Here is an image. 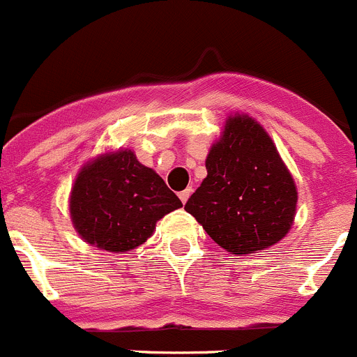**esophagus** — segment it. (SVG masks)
I'll use <instances>...</instances> for the list:
<instances>
[{"mask_svg":"<svg viewBox=\"0 0 357 357\" xmlns=\"http://www.w3.org/2000/svg\"><path fill=\"white\" fill-rule=\"evenodd\" d=\"M190 195H192V188H186V190H183V192H179V199H181L183 204H185V202L188 201Z\"/></svg>","mask_w":357,"mask_h":357,"instance_id":"34e87169","label":"esophagus"}]
</instances>
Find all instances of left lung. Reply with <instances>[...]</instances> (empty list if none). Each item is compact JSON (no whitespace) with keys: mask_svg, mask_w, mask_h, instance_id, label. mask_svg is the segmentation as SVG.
Here are the masks:
<instances>
[{"mask_svg":"<svg viewBox=\"0 0 357 357\" xmlns=\"http://www.w3.org/2000/svg\"><path fill=\"white\" fill-rule=\"evenodd\" d=\"M208 176L185 209L209 238L234 255L275 245L294 220L298 192L261 125L248 116L229 118L224 135L206 158Z\"/></svg>","mask_w":357,"mask_h":357,"instance_id":"obj_1","label":"left lung"}]
</instances>
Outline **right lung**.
Returning a JSON list of instances; mask_svg holds the SVG:
<instances>
[{"label":"right lung","instance_id":"1","mask_svg":"<svg viewBox=\"0 0 357 357\" xmlns=\"http://www.w3.org/2000/svg\"><path fill=\"white\" fill-rule=\"evenodd\" d=\"M181 206L165 181L130 149L88 163L70 195L73 227L84 241L107 252L142 245L156 222Z\"/></svg>","mask_w":357,"mask_h":357}]
</instances>
